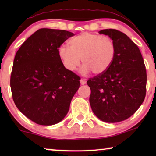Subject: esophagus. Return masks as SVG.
I'll list each match as a JSON object with an SVG mask.
<instances>
[{"label":"esophagus","mask_w":156,"mask_h":156,"mask_svg":"<svg viewBox=\"0 0 156 156\" xmlns=\"http://www.w3.org/2000/svg\"><path fill=\"white\" fill-rule=\"evenodd\" d=\"M86 80H84V79H81L80 80V83H81V84L82 85H84L85 84H86Z\"/></svg>","instance_id":"34e87169"}]
</instances>
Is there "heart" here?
Returning <instances> with one entry per match:
<instances>
[{
    "instance_id": "1",
    "label": "heart",
    "mask_w": 156,
    "mask_h": 156,
    "mask_svg": "<svg viewBox=\"0 0 156 156\" xmlns=\"http://www.w3.org/2000/svg\"><path fill=\"white\" fill-rule=\"evenodd\" d=\"M58 54L66 69L74 71L80 65L82 71L94 74L105 72L114 61L116 48L114 42L107 36L84 33L69 40V47L62 45Z\"/></svg>"
}]
</instances>
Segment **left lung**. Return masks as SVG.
<instances>
[{"instance_id": "obj_1", "label": "left lung", "mask_w": 156, "mask_h": 156, "mask_svg": "<svg viewBox=\"0 0 156 156\" xmlns=\"http://www.w3.org/2000/svg\"><path fill=\"white\" fill-rule=\"evenodd\" d=\"M114 42L116 54L109 68L89 78L91 109L100 120L116 123L131 116L144 101L147 74L138 46L122 32L102 30Z\"/></svg>"}]
</instances>
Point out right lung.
Segmentation results:
<instances>
[{
    "instance_id": "right-lung-1",
    "label": "right lung",
    "mask_w": 156,
    "mask_h": 156,
    "mask_svg": "<svg viewBox=\"0 0 156 156\" xmlns=\"http://www.w3.org/2000/svg\"><path fill=\"white\" fill-rule=\"evenodd\" d=\"M74 33L41 28L17 51L10 76L12 99L27 118L37 124L54 125L67 115L80 87V76L66 69L59 48Z\"/></svg>"
}]
</instances>
